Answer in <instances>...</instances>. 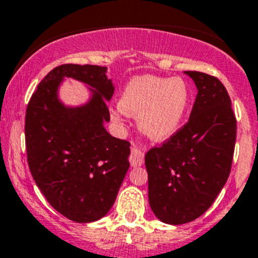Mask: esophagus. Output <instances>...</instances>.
I'll return each instance as SVG.
<instances>
[{
    "label": "esophagus",
    "instance_id": "obj_1",
    "mask_svg": "<svg viewBox=\"0 0 258 258\" xmlns=\"http://www.w3.org/2000/svg\"><path fill=\"white\" fill-rule=\"evenodd\" d=\"M130 162L134 167H137V165H141L144 163V153L141 151V149L134 144L131 148V155H130Z\"/></svg>",
    "mask_w": 258,
    "mask_h": 258
}]
</instances>
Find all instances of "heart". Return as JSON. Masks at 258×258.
Listing matches in <instances>:
<instances>
[{"mask_svg": "<svg viewBox=\"0 0 258 258\" xmlns=\"http://www.w3.org/2000/svg\"><path fill=\"white\" fill-rule=\"evenodd\" d=\"M189 104V88L180 78L137 76L123 89L119 109L112 117L119 121L122 114L137 117L141 132L153 141H165L177 132Z\"/></svg>", "mask_w": 258, "mask_h": 258, "instance_id": "b5f03b06", "label": "heart"}]
</instances>
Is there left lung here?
Listing matches in <instances>:
<instances>
[{
  "label": "left lung",
  "mask_w": 258,
  "mask_h": 258,
  "mask_svg": "<svg viewBox=\"0 0 258 258\" xmlns=\"http://www.w3.org/2000/svg\"><path fill=\"white\" fill-rule=\"evenodd\" d=\"M186 75L197 88L188 122L145 155L150 208L173 225L195 220L213 205L229 177L237 137L225 86L204 72Z\"/></svg>",
  "instance_id": "8db88e82"
}]
</instances>
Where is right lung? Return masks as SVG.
<instances>
[{"mask_svg":"<svg viewBox=\"0 0 258 258\" xmlns=\"http://www.w3.org/2000/svg\"><path fill=\"white\" fill-rule=\"evenodd\" d=\"M105 72L95 64H61L40 81L26 108L31 175L52 208L76 223L99 220L110 210L130 168V143L104 128L110 119L107 100L114 93ZM64 77L91 86L86 105L71 108L59 102Z\"/></svg>","mask_w":258,"mask_h":258,"instance_id":"1","label":"right lung"}]
</instances>
